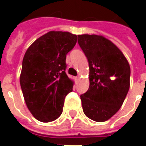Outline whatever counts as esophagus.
<instances>
[{"mask_svg": "<svg viewBox=\"0 0 146 146\" xmlns=\"http://www.w3.org/2000/svg\"><path fill=\"white\" fill-rule=\"evenodd\" d=\"M75 80H76V81L77 82V81L79 80V76H76V77H75Z\"/></svg>", "mask_w": 146, "mask_h": 146, "instance_id": "obj_1", "label": "esophagus"}]
</instances>
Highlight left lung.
<instances>
[{"instance_id": "left-lung-1", "label": "left lung", "mask_w": 146, "mask_h": 146, "mask_svg": "<svg viewBox=\"0 0 146 146\" xmlns=\"http://www.w3.org/2000/svg\"><path fill=\"white\" fill-rule=\"evenodd\" d=\"M88 58L90 86L80 95L83 111L96 122H104L120 109L130 88L127 60L113 43L98 35H78Z\"/></svg>"}]
</instances>
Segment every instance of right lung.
Masks as SVG:
<instances>
[{
  "label": "right lung",
  "instance_id": "obj_1",
  "mask_svg": "<svg viewBox=\"0 0 146 146\" xmlns=\"http://www.w3.org/2000/svg\"><path fill=\"white\" fill-rule=\"evenodd\" d=\"M76 40L77 36L69 32L50 31L33 42L24 55L21 88L27 107L39 121L58 118L65 97L73 91L66 58Z\"/></svg>",
  "mask_w": 146,
  "mask_h": 146
}]
</instances>
